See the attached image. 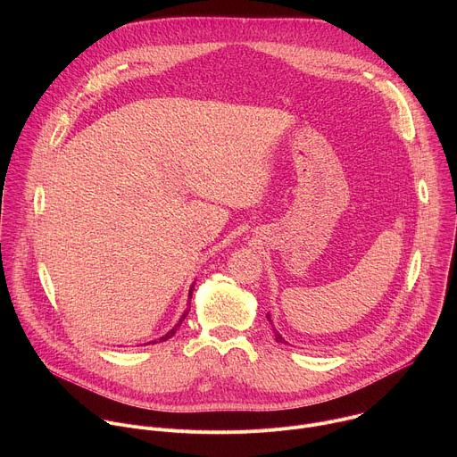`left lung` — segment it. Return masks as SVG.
Wrapping results in <instances>:
<instances>
[{"label":"left lung","mask_w":457,"mask_h":457,"mask_svg":"<svg viewBox=\"0 0 457 457\" xmlns=\"http://www.w3.org/2000/svg\"><path fill=\"white\" fill-rule=\"evenodd\" d=\"M266 318H268V320H270V321H271V316H270V314H266ZM275 340H277V342H278V344H287V342H286V340H284V338H282V335H280V333H278V331H277V329H275Z\"/></svg>","instance_id":"8db88e82"}]
</instances>
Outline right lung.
Wrapping results in <instances>:
<instances>
[{
	"label": "right lung",
	"instance_id": "obj_1",
	"mask_svg": "<svg viewBox=\"0 0 457 457\" xmlns=\"http://www.w3.org/2000/svg\"><path fill=\"white\" fill-rule=\"evenodd\" d=\"M193 286H195V284H193ZM193 286L189 287V295H187V298H189V300H191V295H193ZM189 300H187V303H189ZM187 311H189V309H186V311L182 312V316L179 318V321H177V325H175V328H173V329H170V331H168V333H166L164 337H161V338H159V342H166L168 338H171V337L175 335V331L179 329V325H180V323H182V320H184V318L187 316ZM148 344H157V340H154V342H148Z\"/></svg>",
	"mask_w": 457,
	"mask_h": 457
}]
</instances>
